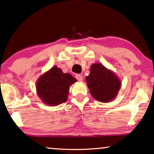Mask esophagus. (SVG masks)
Returning a JSON list of instances; mask_svg holds the SVG:
<instances>
[{"label": "esophagus", "instance_id": "esophagus-1", "mask_svg": "<svg viewBox=\"0 0 154 154\" xmlns=\"http://www.w3.org/2000/svg\"><path fill=\"white\" fill-rule=\"evenodd\" d=\"M75 79H76L79 81H83V76L81 74H76L75 75Z\"/></svg>", "mask_w": 154, "mask_h": 154}]
</instances>
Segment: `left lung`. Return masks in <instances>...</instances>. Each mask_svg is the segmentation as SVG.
<instances>
[{"instance_id":"obj_1","label":"left lung","mask_w":154,"mask_h":154,"mask_svg":"<svg viewBox=\"0 0 154 154\" xmlns=\"http://www.w3.org/2000/svg\"><path fill=\"white\" fill-rule=\"evenodd\" d=\"M86 81L92 96L102 102L115 98L121 85L114 73L99 63L92 65Z\"/></svg>"}]
</instances>
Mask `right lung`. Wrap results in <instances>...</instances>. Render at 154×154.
I'll use <instances>...</instances> for the list:
<instances>
[{"label":"right lung","instance_id":"1","mask_svg":"<svg viewBox=\"0 0 154 154\" xmlns=\"http://www.w3.org/2000/svg\"><path fill=\"white\" fill-rule=\"evenodd\" d=\"M76 81L70 73H64L62 69L54 66L38 80V94L45 104L57 106L66 102L69 86Z\"/></svg>","mask_w":154,"mask_h":154}]
</instances>
